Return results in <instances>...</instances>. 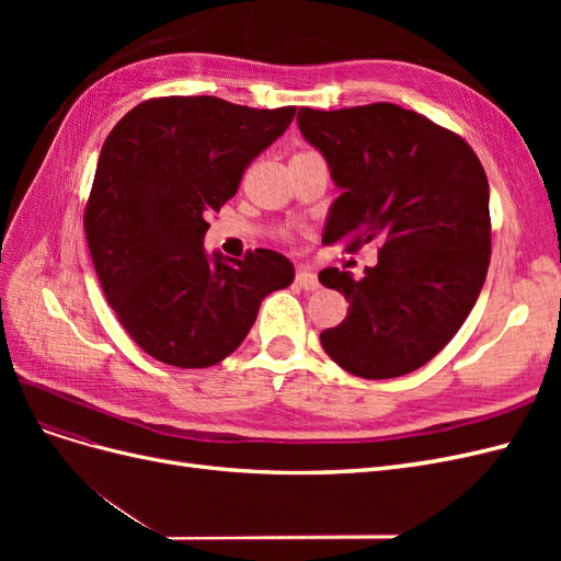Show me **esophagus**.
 <instances>
[{
	"mask_svg": "<svg viewBox=\"0 0 561 561\" xmlns=\"http://www.w3.org/2000/svg\"><path fill=\"white\" fill-rule=\"evenodd\" d=\"M295 285L304 287V290H318V287H320V283H318V278H316V274H313L311 268H307V266H301V268L297 271Z\"/></svg>",
	"mask_w": 561,
	"mask_h": 561,
	"instance_id": "1",
	"label": "esophagus"
}]
</instances>
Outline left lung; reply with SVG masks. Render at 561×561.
Listing matches in <instances>:
<instances>
[{
    "label": "left lung",
    "instance_id": "8db88e82",
    "mask_svg": "<svg viewBox=\"0 0 561 561\" xmlns=\"http://www.w3.org/2000/svg\"><path fill=\"white\" fill-rule=\"evenodd\" d=\"M297 124L342 190L322 243L358 250L381 241L363 278L334 266L318 280L344 293L342 325L320 334L330 358L363 379H393L426 365L463 325L491 254L489 182L456 133L390 103L320 112Z\"/></svg>",
    "mask_w": 561,
    "mask_h": 561
}]
</instances>
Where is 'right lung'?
Wrapping results in <instances>:
<instances>
[{"label":"right lung","mask_w":561,"mask_h":561,"mask_svg":"<svg viewBox=\"0 0 561 561\" xmlns=\"http://www.w3.org/2000/svg\"><path fill=\"white\" fill-rule=\"evenodd\" d=\"M295 112L173 95L133 107L107 135L83 229L110 307L151 358L217 365L243 344L264 297L295 280L276 250L231 262L203 248L208 217Z\"/></svg>","instance_id":"right-lung-1"}]
</instances>
